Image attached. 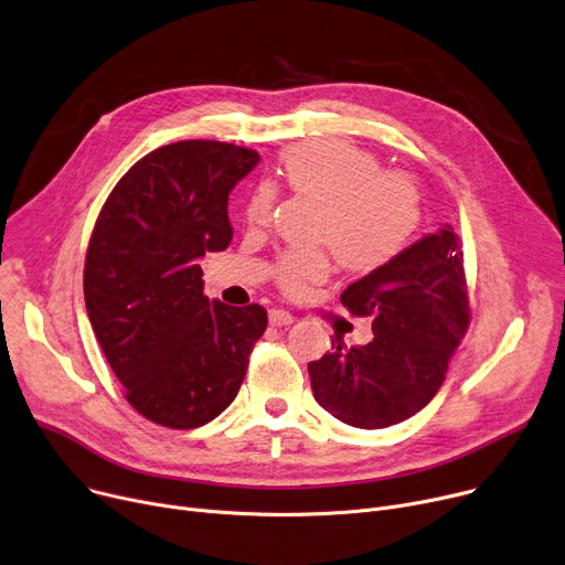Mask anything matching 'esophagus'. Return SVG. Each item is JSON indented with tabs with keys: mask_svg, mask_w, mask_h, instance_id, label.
<instances>
[{
	"mask_svg": "<svg viewBox=\"0 0 565 565\" xmlns=\"http://www.w3.org/2000/svg\"><path fill=\"white\" fill-rule=\"evenodd\" d=\"M268 320H270V324H275V327H284V324H292V322H295V316L288 313V311H284V309H273V311L268 313Z\"/></svg>",
	"mask_w": 565,
	"mask_h": 565,
	"instance_id": "34e87169",
	"label": "esophagus"
}]
</instances>
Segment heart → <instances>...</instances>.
<instances>
[{"mask_svg":"<svg viewBox=\"0 0 565 565\" xmlns=\"http://www.w3.org/2000/svg\"><path fill=\"white\" fill-rule=\"evenodd\" d=\"M281 181L297 198L318 206L313 243L331 247L341 266L372 273L397 258L420 224V191L404 172L384 170L380 159L341 140H307L288 147ZM275 188L256 185L245 204V224H270ZM331 260L322 249L284 252L275 275L288 290L324 281Z\"/></svg>","mask_w":565,"mask_h":565,"instance_id":"obj_1","label":"heart"}]
</instances>
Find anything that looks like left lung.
<instances>
[{
    "mask_svg": "<svg viewBox=\"0 0 565 565\" xmlns=\"http://www.w3.org/2000/svg\"><path fill=\"white\" fill-rule=\"evenodd\" d=\"M341 302L372 316V341L335 343L309 363L316 402L333 418L384 429L416 416L438 393L470 322L461 241L449 224L350 284Z\"/></svg>",
    "mask_w": 565,
    "mask_h": 565,
    "instance_id": "8db88e82",
    "label": "left lung"
}]
</instances>
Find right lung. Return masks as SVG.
I'll use <instances>...</instances> for the list:
<instances>
[{"label": "right lung", "instance_id": "right-lung-1", "mask_svg": "<svg viewBox=\"0 0 565 565\" xmlns=\"http://www.w3.org/2000/svg\"><path fill=\"white\" fill-rule=\"evenodd\" d=\"M258 161L217 140L163 145L116 183L95 222L88 318L129 404L157 425L195 429L220 416L268 327L258 305L209 302L200 268L206 252L230 247V193Z\"/></svg>", "mask_w": 565, "mask_h": 565}]
</instances>
